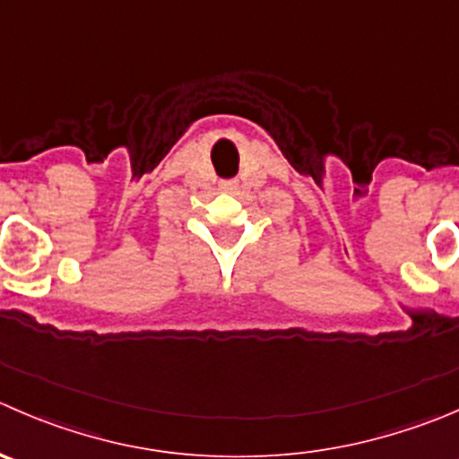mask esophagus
<instances>
[{
  "mask_svg": "<svg viewBox=\"0 0 459 459\" xmlns=\"http://www.w3.org/2000/svg\"><path fill=\"white\" fill-rule=\"evenodd\" d=\"M221 188H224V190H233L235 184H233V181H226V184H221Z\"/></svg>",
  "mask_w": 459,
  "mask_h": 459,
  "instance_id": "obj_1",
  "label": "esophagus"
}]
</instances>
